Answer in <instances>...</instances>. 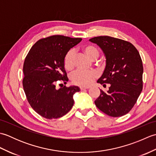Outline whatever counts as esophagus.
Returning a JSON list of instances; mask_svg holds the SVG:
<instances>
[{
    "mask_svg": "<svg viewBox=\"0 0 156 156\" xmlns=\"http://www.w3.org/2000/svg\"><path fill=\"white\" fill-rule=\"evenodd\" d=\"M88 88H89V87H80V89L81 90H85V89H88Z\"/></svg>",
    "mask_w": 156,
    "mask_h": 156,
    "instance_id": "34e87169",
    "label": "esophagus"
}]
</instances>
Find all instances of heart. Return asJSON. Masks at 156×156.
Segmentation results:
<instances>
[{
	"mask_svg": "<svg viewBox=\"0 0 156 156\" xmlns=\"http://www.w3.org/2000/svg\"><path fill=\"white\" fill-rule=\"evenodd\" d=\"M82 50L89 58L95 59L99 55V51L97 47L92 45H86L82 47ZM75 63V51L74 49H70L66 53L64 58V68L70 70L74 66ZM97 77V72L94 71H85L77 69L71 73L69 78L73 84L82 87H87L93 82Z\"/></svg>",
	"mask_w": 156,
	"mask_h": 156,
	"instance_id": "obj_1",
	"label": "heart"
}]
</instances>
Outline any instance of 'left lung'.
<instances>
[{"instance_id":"1","label":"left lung","mask_w":156,"mask_h":156,"mask_svg":"<svg viewBox=\"0 0 156 156\" xmlns=\"http://www.w3.org/2000/svg\"><path fill=\"white\" fill-rule=\"evenodd\" d=\"M97 44L106 57V67L97 82L106 87L96 99L97 107L113 117H121L131 110L143 89L144 68L140 53L130 42L109 36L89 39Z\"/></svg>"}]
</instances>
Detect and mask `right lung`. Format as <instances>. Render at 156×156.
Returning a JSON list of instances; mask_svg holds the SVG:
<instances>
[{"mask_svg": "<svg viewBox=\"0 0 156 156\" xmlns=\"http://www.w3.org/2000/svg\"><path fill=\"white\" fill-rule=\"evenodd\" d=\"M82 40L64 35H51L39 39L32 46L23 64V87L29 105L48 119L62 117L74 105L73 95L78 87L64 86L58 89V81L66 84L68 78L64 66L66 53Z\"/></svg>", "mask_w": 156, "mask_h": 156, "instance_id": "obj_1", "label": "right lung"}]
</instances>
